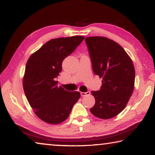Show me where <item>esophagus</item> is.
Listing matches in <instances>:
<instances>
[{
	"label": "esophagus",
	"mask_w": 155,
	"mask_h": 155,
	"mask_svg": "<svg viewBox=\"0 0 155 155\" xmlns=\"http://www.w3.org/2000/svg\"><path fill=\"white\" fill-rule=\"evenodd\" d=\"M90 94V91H87V92H81V96H88Z\"/></svg>",
	"instance_id": "34e87169"
}]
</instances>
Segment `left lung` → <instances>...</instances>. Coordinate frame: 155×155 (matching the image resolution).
I'll return each mask as SVG.
<instances>
[{
  "label": "left lung",
  "mask_w": 155,
  "mask_h": 155,
  "mask_svg": "<svg viewBox=\"0 0 155 155\" xmlns=\"http://www.w3.org/2000/svg\"><path fill=\"white\" fill-rule=\"evenodd\" d=\"M94 74L103 78L101 90L92 91L95 104L90 111L98 118H112L127 106L133 94L135 71L124 48L105 37L85 38Z\"/></svg>",
  "instance_id": "8db88e82"
}]
</instances>
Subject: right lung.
<instances>
[{"instance_id":"1","label":"right lung","mask_w":155,"mask_h":155,"mask_svg":"<svg viewBox=\"0 0 155 155\" xmlns=\"http://www.w3.org/2000/svg\"><path fill=\"white\" fill-rule=\"evenodd\" d=\"M84 36L52 39L31 54L23 77V88L34 113L42 121L57 124L66 120L80 98L78 91L57 85L62 62L82 42Z\"/></svg>"}]
</instances>
